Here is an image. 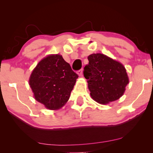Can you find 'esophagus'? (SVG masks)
I'll use <instances>...</instances> for the list:
<instances>
[{
  "instance_id": "esophagus-1",
  "label": "esophagus",
  "mask_w": 153,
  "mask_h": 153,
  "mask_svg": "<svg viewBox=\"0 0 153 153\" xmlns=\"http://www.w3.org/2000/svg\"><path fill=\"white\" fill-rule=\"evenodd\" d=\"M77 74H79V76H82L83 74V69H81L79 71H77Z\"/></svg>"
}]
</instances>
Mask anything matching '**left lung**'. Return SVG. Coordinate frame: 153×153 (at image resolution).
Here are the masks:
<instances>
[{
  "mask_svg": "<svg viewBox=\"0 0 153 153\" xmlns=\"http://www.w3.org/2000/svg\"><path fill=\"white\" fill-rule=\"evenodd\" d=\"M88 60L83 75L93 99L102 104L119 99L129 83L125 67L102 53L91 54Z\"/></svg>",
  "mask_w": 153,
  "mask_h": 153,
  "instance_id": "obj_1",
  "label": "left lung"
}]
</instances>
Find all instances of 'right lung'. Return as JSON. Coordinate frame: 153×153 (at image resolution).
<instances>
[{"label":"right lung","instance_id":"1","mask_svg":"<svg viewBox=\"0 0 153 153\" xmlns=\"http://www.w3.org/2000/svg\"><path fill=\"white\" fill-rule=\"evenodd\" d=\"M78 77L62 56L51 55L37 64L29 84L37 102L49 109L56 110L68 101Z\"/></svg>","mask_w":153,"mask_h":153}]
</instances>
